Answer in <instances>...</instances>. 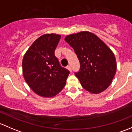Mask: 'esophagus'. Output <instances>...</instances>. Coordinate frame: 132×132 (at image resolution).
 I'll use <instances>...</instances> for the list:
<instances>
[{
    "label": "esophagus",
    "instance_id": "obj_1",
    "mask_svg": "<svg viewBox=\"0 0 132 132\" xmlns=\"http://www.w3.org/2000/svg\"><path fill=\"white\" fill-rule=\"evenodd\" d=\"M66 68H67L68 70L69 71H70V72H71V66H70V65H68V66L67 67H66Z\"/></svg>",
    "mask_w": 132,
    "mask_h": 132
}]
</instances>
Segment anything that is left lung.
I'll return each mask as SVG.
<instances>
[{"mask_svg":"<svg viewBox=\"0 0 132 132\" xmlns=\"http://www.w3.org/2000/svg\"><path fill=\"white\" fill-rule=\"evenodd\" d=\"M64 40L74 49L80 64L75 73L82 87L93 94L106 90L116 73V60L110 48L89 31L70 34Z\"/></svg>","mask_w":132,"mask_h":132,"instance_id":"8db88e82","label":"left lung"}]
</instances>
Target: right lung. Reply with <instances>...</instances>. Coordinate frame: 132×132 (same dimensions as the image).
<instances>
[{"instance_id": "obj_1", "label": "right lung", "mask_w": 132, "mask_h": 132, "mask_svg": "<svg viewBox=\"0 0 132 132\" xmlns=\"http://www.w3.org/2000/svg\"><path fill=\"white\" fill-rule=\"evenodd\" d=\"M61 36L45 34L36 39L25 52L22 71L25 82L36 94L55 96L64 88L70 71L62 68L54 51Z\"/></svg>"}]
</instances>
